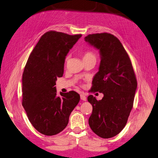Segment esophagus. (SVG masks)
Instances as JSON below:
<instances>
[{"instance_id":"1","label":"esophagus","mask_w":158,"mask_h":158,"mask_svg":"<svg viewBox=\"0 0 158 158\" xmlns=\"http://www.w3.org/2000/svg\"><path fill=\"white\" fill-rule=\"evenodd\" d=\"M80 97H81V99L83 100V101H86V99H87V98H86L85 96L83 95V94H81V95H80Z\"/></svg>"}]
</instances>
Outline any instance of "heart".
<instances>
[{
    "label": "heart",
    "mask_w": 158,
    "mask_h": 158,
    "mask_svg": "<svg viewBox=\"0 0 158 158\" xmlns=\"http://www.w3.org/2000/svg\"><path fill=\"white\" fill-rule=\"evenodd\" d=\"M97 56L94 54V52L92 51H85L84 53L83 54V60H96Z\"/></svg>",
    "instance_id": "1"
}]
</instances>
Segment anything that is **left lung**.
<instances>
[{
	"label": "left lung",
	"mask_w": 158,
	"mask_h": 158,
	"mask_svg": "<svg viewBox=\"0 0 158 158\" xmlns=\"http://www.w3.org/2000/svg\"><path fill=\"white\" fill-rule=\"evenodd\" d=\"M85 41L99 51L101 63L91 91L103 94L97 101L92 95L89 125L101 138L115 136L126 125L134 104L137 81L130 59L120 40L110 33L90 34Z\"/></svg>",
	"instance_id": "left-lung-1"
}]
</instances>
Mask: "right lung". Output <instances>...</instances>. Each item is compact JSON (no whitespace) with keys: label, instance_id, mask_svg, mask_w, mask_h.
I'll list each match as a JSON object with an SVG mask.
<instances>
[{"label":"right lung","instance_id":"right-lung-1","mask_svg":"<svg viewBox=\"0 0 158 158\" xmlns=\"http://www.w3.org/2000/svg\"><path fill=\"white\" fill-rule=\"evenodd\" d=\"M81 34L45 33L30 54L23 75V106L37 131L53 135L63 131L80 100L75 91L57 95L56 81L64 74L66 56Z\"/></svg>","mask_w":158,"mask_h":158}]
</instances>
